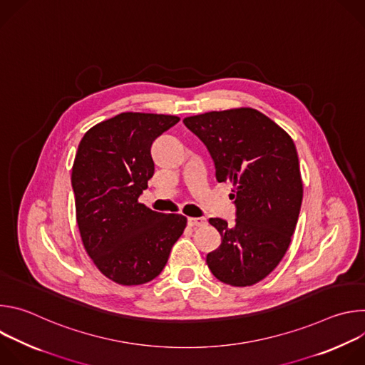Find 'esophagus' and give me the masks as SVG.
I'll return each instance as SVG.
<instances>
[{
	"instance_id": "34e87169",
	"label": "esophagus",
	"mask_w": 365,
	"mask_h": 365,
	"mask_svg": "<svg viewBox=\"0 0 365 365\" xmlns=\"http://www.w3.org/2000/svg\"><path fill=\"white\" fill-rule=\"evenodd\" d=\"M206 224L205 218H187L189 227H203Z\"/></svg>"
}]
</instances>
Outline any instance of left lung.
Masks as SVG:
<instances>
[{
	"label": "left lung",
	"mask_w": 365,
	"mask_h": 365,
	"mask_svg": "<svg viewBox=\"0 0 365 365\" xmlns=\"http://www.w3.org/2000/svg\"><path fill=\"white\" fill-rule=\"evenodd\" d=\"M206 145L218 182H231L235 221L211 218L221 245L206 255L222 283L244 287L267 277L294 232L303 185L290 135L252 108L212 111L183 120Z\"/></svg>",
	"instance_id": "left-lung-1"
}]
</instances>
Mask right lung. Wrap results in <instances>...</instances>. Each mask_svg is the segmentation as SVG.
Instances as JSON below:
<instances>
[{"mask_svg":"<svg viewBox=\"0 0 365 365\" xmlns=\"http://www.w3.org/2000/svg\"><path fill=\"white\" fill-rule=\"evenodd\" d=\"M179 120L123 113L92 127L79 143L72 168L79 232L99 272L118 284L158 277L186 227L183 215L138 202L154 175L151 144Z\"/></svg>","mask_w":365,"mask_h":365,"instance_id":"1","label":"right lung"}]
</instances>
